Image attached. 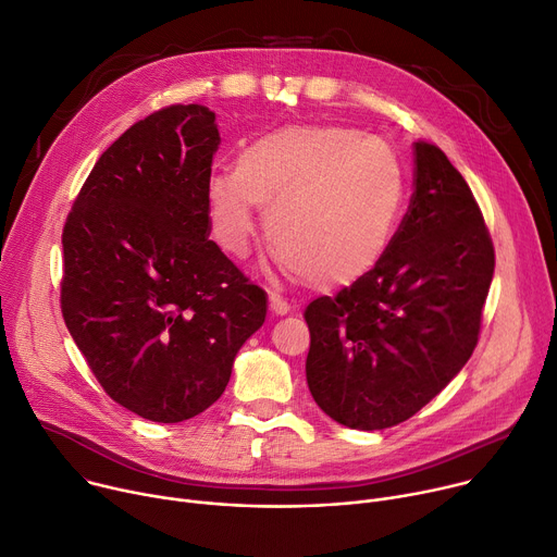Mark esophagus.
Listing matches in <instances>:
<instances>
[{"label":"esophagus","mask_w":557,"mask_h":557,"mask_svg":"<svg viewBox=\"0 0 557 557\" xmlns=\"http://www.w3.org/2000/svg\"><path fill=\"white\" fill-rule=\"evenodd\" d=\"M271 313L273 315H286L288 311H290V307H288V301L286 299H282L280 295H271Z\"/></svg>","instance_id":"34e87169"}]
</instances>
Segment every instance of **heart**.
Instances as JSON below:
<instances>
[{
    "mask_svg": "<svg viewBox=\"0 0 557 557\" xmlns=\"http://www.w3.org/2000/svg\"><path fill=\"white\" fill-rule=\"evenodd\" d=\"M404 171L391 144L344 126H284L250 144L235 169H215L207 211L220 246L244 256L256 205L288 264L313 286H344L371 273L391 244Z\"/></svg>",
    "mask_w": 557,
    "mask_h": 557,
    "instance_id": "heart-1",
    "label": "heart"
}]
</instances>
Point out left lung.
I'll return each instance as SVG.
<instances>
[{
    "instance_id": "1",
    "label": "left lung",
    "mask_w": 557,
    "mask_h": 557,
    "mask_svg": "<svg viewBox=\"0 0 557 557\" xmlns=\"http://www.w3.org/2000/svg\"><path fill=\"white\" fill-rule=\"evenodd\" d=\"M416 193L377 267L318 297L307 382L335 422L380 431L416 416L469 362L495 252L478 201L442 150L413 144Z\"/></svg>"
}]
</instances>
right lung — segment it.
Here are the masks:
<instances>
[{
	"label": "right lung",
	"instance_id": "obj_1",
	"mask_svg": "<svg viewBox=\"0 0 557 557\" xmlns=\"http://www.w3.org/2000/svg\"><path fill=\"white\" fill-rule=\"evenodd\" d=\"M215 113L162 109L92 166L64 244L62 313L104 391L144 420L175 424L224 393L267 293L209 239Z\"/></svg>",
	"mask_w": 557,
	"mask_h": 557
}]
</instances>
